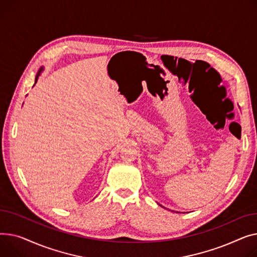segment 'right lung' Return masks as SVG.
Segmentation results:
<instances>
[{
    "label": "right lung",
    "instance_id": "right-lung-1",
    "mask_svg": "<svg viewBox=\"0 0 257 257\" xmlns=\"http://www.w3.org/2000/svg\"><path fill=\"white\" fill-rule=\"evenodd\" d=\"M42 70H43V68H42V67H41V68H40V69H39V70H38V73H37V74H36V78H35V84H36V83H37V80H38V77H39V75H40V73H41V71H42ZM35 84H34V85H35Z\"/></svg>",
    "mask_w": 257,
    "mask_h": 257
}]
</instances>
